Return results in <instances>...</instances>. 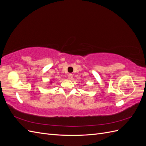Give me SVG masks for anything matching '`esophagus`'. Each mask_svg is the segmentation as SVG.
Returning a JSON list of instances; mask_svg holds the SVG:
<instances>
[{
	"label": "esophagus",
	"mask_w": 146,
	"mask_h": 146,
	"mask_svg": "<svg viewBox=\"0 0 146 146\" xmlns=\"http://www.w3.org/2000/svg\"><path fill=\"white\" fill-rule=\"evenodd\" d=\"M68 78L69 79V80H70V79H72V78H73V76H72V74H68Z\"/></svg>",
	"instance_id": "esophagus-1"
}]
</instances>
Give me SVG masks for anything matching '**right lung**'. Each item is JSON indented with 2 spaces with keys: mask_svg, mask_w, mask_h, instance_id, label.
Returning <instances> with one entry per match:
<instances>
[{
  "mask_svg": "<svg viewBox=\"0 0 146 146\" xmlns=\"http://www.w3.org/2000/svg\"><path fill=\"white\" fill-rule=\"evenodd\" d=\"M50 83H52V81H50Z\"/></svg>",
  "mask_w": 146,
  "mask_h": 146,
  "instance_id": "right-lung-1",
  "label": "right lung"
}]
</instances>
